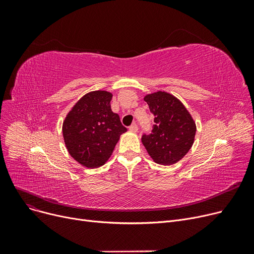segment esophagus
Returning <instances> with one entry per match:
<instances>
[{
  "instance_id": "34e87169",
  "label": "esophagus",
  "mask_w": 254,
  "mask_h": 254,
  "mask_svg": "<svg viewBox=\"0 0 254 254\" xmlns=\"http://www.w3.org/2000/svg\"><path fill=\"white\" fill-rule=\"evenodd\" d=\"M128 129H129L130 131H134V132H136V131L138 130V126H137L136 124H132V125H130V126H129Z\"/></svg>"
}]
</instances>
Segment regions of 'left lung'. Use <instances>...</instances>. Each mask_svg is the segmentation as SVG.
I'll return each mask as SVG.
<instances>
[{
	"label": "left lung",
	"instance_id": "1",
	"mask_svg": "<svg viewBox=\"0 0 254 254\" xmlns=\"http://www.w3.org/2000/svg\"><path fill=\"white\" fill-rule=\"evenodd\" d=\"M144 101L153 114L154 125L142 143L159 165H173L190 151L195 135V124L183 104L165 91L146 96Z\"/></svg>",
	"mask_w": 254,
	"mask_h": 254
}]
</instances>
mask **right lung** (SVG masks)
<instances>
[{
	"instance_id": "1",
	"label": "right lung",
	"mask_w": 254,
	"mask_h": 254,
	"mask_svg": "<svg viewBox=\"0 0 254 254\" xmlns=\"http://www.w3.org/2000/svg\"><path fill=\"white\" fill-rule=\"evenodd\" d=\"M112 95L92 91L80 99L66 115L63 135L69 153L81 165L95 169L111 156L120 135L127 127L112 112Z\"/></svg>"
}]
</instances>
